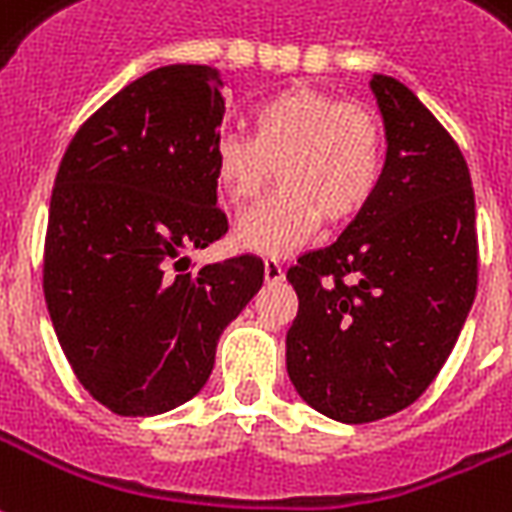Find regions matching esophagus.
<instances>
[{
  "mask_svg": "<svg viewBox=\"0 0 512 512\" xmlns=\"http://www.w3.org/2000/svg\"><path fill=\"white\" fill-rule=\"evenodd\" d=\"M263 268H266V282H282L285 279V266L279 260H274V257H268Z\"/></svg>",
  "mask_w": 512,
  "mask_h": 512,
  "instance_id": "obj_1",
  "label": "esophagus"
}]
</instances>
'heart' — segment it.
<instances>
[{
	"label": "heart",
	"instance_id": "heart-1",
	"mask_svg": "<svg viewBox=\"0 0 512 512\" xmlns=\"http://www.w3.org/2000/svg\"><path fill=\"white\" fill-rule=\"evenodd\" d=\"M382 127L361 105L314 89H287L252 113V140L222 132L214 140V181L241 206L279 176V192L238 217L236 244L285 257L323 225H344L372 200L382 173Z\"/></svg>",
	"mask_w": 512,
	"mask_h": 512
}]
</instances>
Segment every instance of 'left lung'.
Wrapping results in <instances>:
<instances>
[{"label":"left lung","instance_id":"obj_1","mask_svg":"<svg viewBox=\"0 0 512 512\" xmlns=\"http://www.w3.org/2000/svg\"><path fill=\"white\" fill-rule=\"evenodd\" d=\"M385 168L342 236L298 257L287 374L339 423L410 407L448 361L478 290L475 192L464 154L415 94L374 75Z\"/></svg>","mask_w":512,"mask_h":512}]
</instances>
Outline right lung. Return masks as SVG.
Masks as SVG:
<instances>
[{"label": "right lung", "instance_id": "right-lung-1", "mask_svg": "<svg viewBox=\"0 0 512 512\" xmlns=\"http://www.w3.org/2000/svg\"><path fill=\"white\" fill-rule=\"evenodd\" d=\"M222 78L168 64L83 121L56 173L43 290L75 377L116 415H160L214 369L217 342L263 285L241 255L187 271V249L227 233L214 140Z\"/></svg>", "mask_w": 512, "mask_h": 512}]
</instances>
